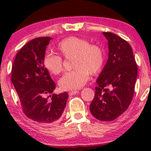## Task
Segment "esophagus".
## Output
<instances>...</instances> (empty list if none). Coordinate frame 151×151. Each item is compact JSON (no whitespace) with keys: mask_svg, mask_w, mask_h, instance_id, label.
Returning a JSON list of instances; mask_svg holds the SVG:
<instances>
[{"mask_svg":"<svg viewBox=\"0 0 151 151\" xmlns=\"http://www.w3.org/2000/svg\"><path fill=\"white\" fill-rule=\"evenodd\" d=\"M78 92H79V91H77V90H74V91H70V92H69V95H70V96H72V95L77 94Z\"/></svg>","mask_w":151,"mask_h":151,"instance_id":"34e87169","label":"esophagus"}]
</instances>
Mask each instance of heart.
I'll return each mask as SVG.
<instances>
[{"label": "heart", "instance_id": "b5f03b06", "mask_svg": "<svg viewBox=\"0 0 151 151\" xmlns=\"http://www.w3.org/2000/svg\"><path fill=\"white\" fill-rule=\"evenodd\" d=\"M57 50L64 58H72V68L59 81V85L63 90L80 89L87 82L91 75H96L101 72L104 65V56L103 50L96 45L82 38L69 37L62 40L57 46ZM45 68L51 74H60L63 70L62 60L60 57L47 54L43 58Z\"/></svg>", "mask_w": 151, "mask_h": 151}]
</instances>
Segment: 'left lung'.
Instances as JSON below:
<instances>
[{
    "mask_svg": "<svg viewBox=\"0 0 151 151\" xmlns=\"http://www.w3.org/2000/svg\"><path fill=\"white\" fill-rule=\"evenodd\" d=\"M103 35L108 41V60L96 81L97 86L89 109L96 119L111 121L129 108L138 67L129 42L112 32Z\"/></svg>",
    "mask_w": 151,
    "mask_h": 151,
    "instance_id": "8db88e82",
    "label": "left lung"
}]
</instances>
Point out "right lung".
I'll return each instance as SVG.
<instances>
[{
	"label": "right lung",
	"mask_w": 151,
	"mask_h": 151,
	"mask_svg": "<svg viewBox=\"0 0 151 151\" xmlns=\"http://www.w3.org/2000/svg\"><path fill=\"white\" fill-rule=\"evenodd\" d=\"M51 40L43 37L30 40L17 54L12 67L11 81L24 114L41 124L58 121L69 97L67 92L52 93L55 84L43 65L46 48Z\"/></svg>",
	"instance_id": "right-lung-1"
}]
</instances>
